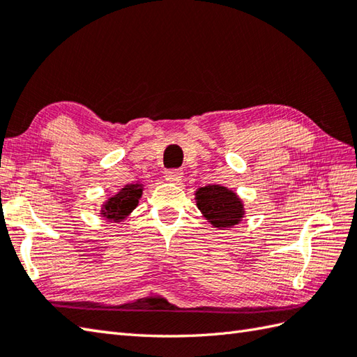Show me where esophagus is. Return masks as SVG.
Segmentation results:
<instances>
[{
  "mask_svg": "<svg viewBox=\"0 0 357 357\" xmlns=\"http://www.w3.org/2000/svg\"><path fill=\"white\" fill-rule=\"evenodd\" d=\"M164 178H165V181H169V183L178 184V183H181V181H183V170H179V169L167 170L165 174H164Z\"/></svg>",
  "mask_w": 357,
  "mask_h": 357,
  "instance_id": "esophagus-1",
  "label": "esophagus"
}]
</instances>
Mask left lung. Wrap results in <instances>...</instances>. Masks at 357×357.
Instances as JSON below:
<instances>
[{
    "label": "left lung",
    "mask_w": 357,
    "mask_h": 357,
    "mask_svg": "<svg viewBox=\"0 0 357 357\" xmlns=\"http://www.w3.org/2000/svg\"><path fill=\"white\" fill-rule=\"evenodd\" d=\"M196 206L216 229H229L244 218V206L236 193L222 185H206L196 192Z\"/></svg>",
    "instance_id": "left-lung-1"
}]
</instances>
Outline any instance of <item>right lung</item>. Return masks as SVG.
I'll return each instance as SVG.
<instances>
[{
    "label": "right lung",
    "instance_id": "right-lung-1",
    "mask_svg": "<svg viewBox=\"0 0 357 357\" xmlns=\"http://www.w3.org/2000/svg\"><path fill=\"white\" fill-rule=\"evenodd\" d=\"M142 195V184H128L121 188L115 196L104 204L101 208V215L105 216L109 221L119 222L132 213L136 208Z\"/></svg>",
    "mask_w": 357,
    "mask_h": 357
}]
</instances>
